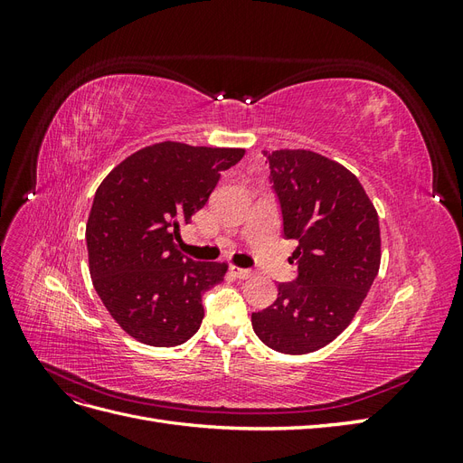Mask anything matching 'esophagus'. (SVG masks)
<instances>
[{"instance_id": "1", "label": "esophagus", "mask_w": 463, "mask_h": 463, "mask_svg": "<svg viewBox=\"0 0 463 463\" xmlns=\"http://www.w3.org/2000/svg\"><path fill=\"white\" fill-rule=\"evenodd\" d=\"M232 274L235 276V278H240V279H247V278H250V274H253V270H249V269H240V266H232Z\"/></svg>"}]
</instances>
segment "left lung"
Returning <instances> with one entry per match:
<instances>
[{
  "mask_svg": "<svg viewBox=\"0 0 463 463\" xmlns=\"http://www.w3.org/2000/svg\"><path fill=\"white\" fill-rule=\"evenodd\" d=\"M282 214L296 240L298 276L250 315L259 338L279 354H311L352 322L381 266V228L359 179L311 150L262 152Z\"/></svg>",
  "mask_w": 463,
  "mask_h": 463,
  "instance_id": "left-lung-1",
  "label": "left lung"
}]
</instances>
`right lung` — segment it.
<instances>
[{
  "instance_id": "obj_1",
  "label": "right lung",
  "mask_w": 463,
  "mask_h": 463,
  "mask_svg": "<svg viewBox=\"0 0 463 463\" xmlns=\"http://www.w3.org/2000/svg\"><path fill=\"white\" fill-rule=\"evenodd\" d=\"M243 148L158 143L131 154L98 187L87 222L90 278L98 298L135 340L174 347L199 330L203 293L228 266L177 250L189 223Z\"/></svg>"
}]
</instances>
